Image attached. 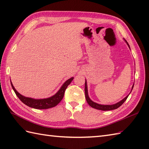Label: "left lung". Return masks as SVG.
<instances>
[{
  "label": "left lung",
  "instance_id": "8db88e82",
  "mask_svg": "<svg viewBox=\"0 0 149 149\" xmlns=\"http://www.w3.org/2000/svg\"><path fill=\"white\" fill-rule=\"evenodd\" d=\"M125 42L127 43V45L129 46V49H130V47H129V44L127 43V41H126L125 39ZM134 87V85H132V90H132V88H133ZM84 91H85V97H86V100L87 101L88 104H89V105L91 107H93V108H95V109H99V110H102V111H109V110H113V109H117L118 108V107L122 106L123 103L125 102V101L126 100V99H127L128 96L129 95V93L127 96H126L124 99H122V100H120V102H117L115 104H112V105H102V104H97L96 102H94L93 101L91 100L90 99L89 96H88V87H87V83H86V80H85V86H84Z\"/></svg>",
  "mask_w": 149,
  "mask_h": 149
}]
</instances>
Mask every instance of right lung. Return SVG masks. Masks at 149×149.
I'll use <instances>...</instances> for the list:
<instances>
[{
  "instance_id": "obj_1",
  "label": "right lung",
  "mask_w": 149,
  "mask_h": 149,
  "mask_svg": "<svg viewBox=\"0 0 149 149\" xmlns=\"http://www.w3.org/2000/svg\"><path fill=\"white\" fill-rule=\"evenodd\" d=\"M73 79H74V77H72L70 79H68L66 81H65V83L62 85V86L59 90L58 92L55 95H54L53 96L43 99H32V98L26 97L22 95L21 94L19 93L18 91L16 90L11 82V84L15 94L17 95V96L19 98V99H20L24 104H26L27 106L32 107V108L38 109H45L54 107L61 102V100L63 99V96H64L65 91L66 89V88H67L68 85L71 83V82Z\"/></svg>"
}]
</instances>
